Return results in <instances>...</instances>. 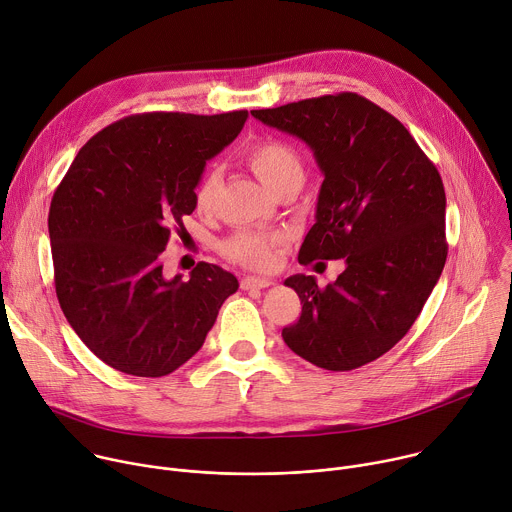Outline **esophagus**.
<instances>
[{
    "instance_id": "1",
    "label": "esophagus",
    "mask_w": 512,
    "mask_h": 512,
    "mask_svg": "<svg viewBox=\"0 0 512 512\" xmlns=\"http://www.w3.org/2000/svg\"><path fill=\"white\" fill-rule=\"evenodd\" d=\"M273 281L267 277H255V275H247L241 279V287L243 289H263L269 287Z\"/></svg>"
}]
</instances>
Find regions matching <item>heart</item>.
Returning <instances> with one entry per match:
<instances>
[{
    "mask_svg": "<svg viewBox=\"0 0 512 512\" xmlns=\"http://www.w3.org/2000/svg\"><path fill=\"white\" fill-rule=\"evenodd\" d=\"M245 160L255 172V176L271 190L279 192L287 186H302L306 178V168L302 156L294 145H289L281 139H261L251 143L245 150ZM218 188H221V176L218 172H206L196 190H194V204L198 210H210L216 202ZM281 243L279 237L259 233V231H239L231 235L223 249L225 253L253 269H267L273 263V251Z\"/></svg>",
    "mask_w": 512,
    "mask_h": 512,
    "instance_id": "heart-1",
    "label": "heart"
}]
</instances>
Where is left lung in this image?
<instances>
[{"mask_svg": "<svg viewBox=\"0 0 512 512\" xmlns=\"http://www.w3.org/2000/svg\"><path fill=\"white\" fill-rule=\"evenodd\" d=\"M251 115L306 141L324 176L298 261L346 263L324 289L314 275L285 279L304 306L281 336L320 369H358L407 334L442 275L448 245L440 172L401 121L356 93Z\"/></svg>", "mask_w": 512, "mask_h": 512, "instance_id": "8db88e82", "label": "left lung"}]
</instances>
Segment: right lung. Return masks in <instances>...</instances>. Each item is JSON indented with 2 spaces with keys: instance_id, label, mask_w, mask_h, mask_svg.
Wrapping results in <instances>:
<instances>
[{
  "instance_id": "1",
  "label": "right lung",
  "mask_w": 512,
  "mask_h": 512,
  "mask_svg": "<svg viewBox=\"0 0 512 512\" xmlns=\"http://www.w3.org/2000/svg\"><path fill=\"white\" fill-rule=\"evenodd\" d=\"M249 113H143L93 135L56 188L48 233L58 304L79 338L109 367L164 377L192 358L233 273L198 263L190 279H166L160 255L210 158L241 133Z\"/></svg>"
}]
</instances>
